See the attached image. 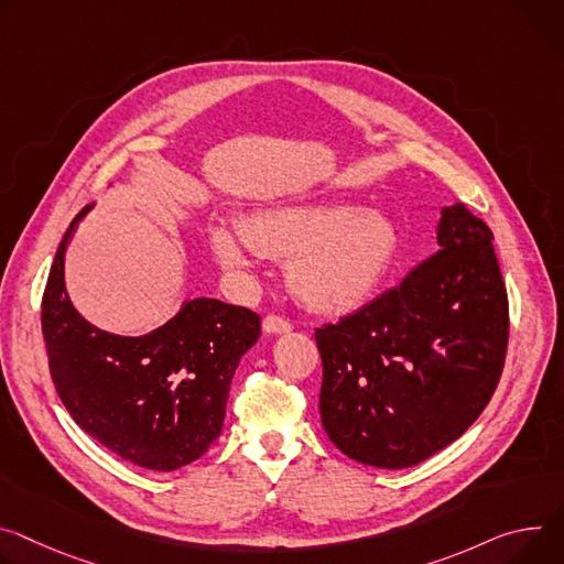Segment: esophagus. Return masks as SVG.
Returning a JSON list of instances; mask_svg holds the SVG:
<instances>
[{
    "instance_id": "34e87169",
    "label": "esophagus",
    "mask_w": 564,
    "mask_h": 564,
    "mask_svg": "<svg viewBox=\"0 0 564 564\" xmlns=\"http://www.w3.org/2000/svg\"><path fill=\"white\" fill-rule=\"evenodd\" d=\"M263 330L265 333H288V330H292V324L281 315H268L263 319Z\"/></svg>"
}]
</instances>
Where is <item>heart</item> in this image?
<instances>
[{"mask_svg":"<svg viewBox=\"0 0 564 564\" xmlns=\"http://www.w3.org/2000/svg\"><path fill=\"white\" fill-rule=\"evenodd\" d=\"M223 265L240 270L251 251L288 261L294 296L319 313H348L380 288L400 251V231L382 212L346 202L294 204L256 212L240 234L220 227L212 236Z\"/></svg>","mask_w":564,"mask_h":564,"instance_id":"1","label":"heart"}]
</instances>
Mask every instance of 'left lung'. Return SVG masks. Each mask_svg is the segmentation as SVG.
Wrapping results in <instances>:
<instances>
[{"instance_id":"left-lung-1","label":"left lung","mask_w":564,"mask_h":564,"mask_svg":"<svg viewBox=\"0 0 564 564\" xmlns=\"http://www.w3.org/2000/svg\"><path fill=\"white\" fill-rule=\"evenodd\" d=\"M438 245L398 285L315 330L328 438L376 468H409L490 402L508 348V294L490 227L443 209Z\"/></svg>"}]
</instances>
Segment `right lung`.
<instances>
[{
	"instance_id": "add662e5",
	"label": "right lung",
	"mask_w": 564,
	"mask_h": 564,
	"mask_svg": "<svg viewBox=\"0 0 564 564\" xmlns=\"http://www.w3.org/2000/svg\"><path fill=\"white\" fill-rule=\"evenodd\" d=\"M61 240L42 294L48 373L72 419L134 466L171 473L199 458L223 432L231 378L261 337V315L193 299L162 328L119 337L85 322L65 292Z\"/></svg>"
}]
</instances>
